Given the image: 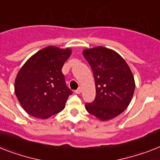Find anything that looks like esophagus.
Segmentation results:
<instances>
[{
  "label": "esophagus",
  "instance_id": "esophagus-1",
  "mask_svg": "<svg viewBox=\"0 0 160 160\" xmlns=\"http://www.w3.org/2000/svg\"><path fill=\"white\" fill-rule=\"evenodd\" d=\"M81 92H82V88H78L76 91H75V93H76V94H80Z\"/></svg>",
  "mask_w": 160,
  "mask_h": 160
}]
</instances>
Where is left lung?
<instances>
[{"label": "left lung", "mask_w": 160, "mask_h": 160, "mask_svg": "<svg viewBox=\"0 0 160 160\" xmlns=\"http://www.w3.org/2000/svg\"><path fill=\"white\" fill-rule=\"evenodd\" d=\"M82 55L94 74L96 92L95 101L86 104V109L101 121L115 118L128 108L132 99L136 84L131 68L112 49H84Z\"/></svg>", "instance_id": "1"}]
</instances>
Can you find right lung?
I'll return each instance as SVG.
<instances>
[{
  "mask_svg": "<svg viewBox=\"0 0 160 160\" xmlns=\"http://www.w3.org/2000/svg\"><path fill=\"white\" fill-rule=\"evenodd\" d=\"M72 50L50 46L25 62L14 81V92L29 115L48 118L64 109L72 91L67 88L62 68Z\"/></svg>",
  "mask_w": 160,
  "mask_h": 160,
  "instance_id": "add662e5",
  "label": "right lung"
}]
</instances>
